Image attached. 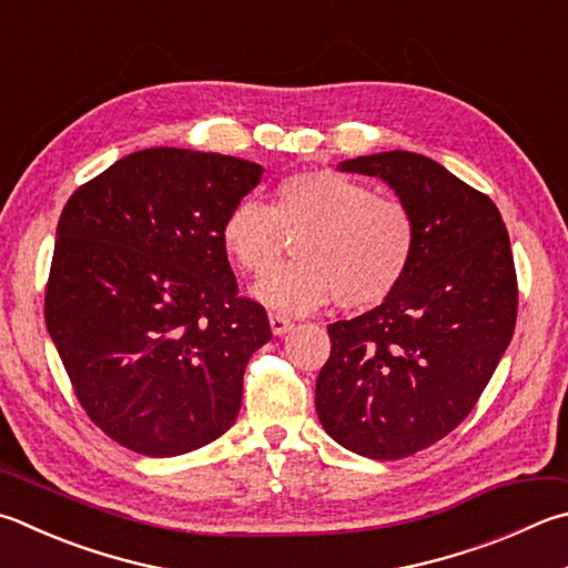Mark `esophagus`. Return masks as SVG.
I'll list each match as a JSON object with an SVG mask.
<instances>
[{"label":"esophagus","mask_w":568,"mask_h":568,"mask_svg":"<svg viewBox=\"0 0 568 568\" xmlns=\"http://www.w3.org/2000/svg\"><path fill=\"white\" fill-rule=\"evenodd\" d=\"M291 327H293V320H291V317H285V315H281V313H271V329H273V335H285Z\"/></svg>","instance_id":"esophagus-1"}]
</instances>
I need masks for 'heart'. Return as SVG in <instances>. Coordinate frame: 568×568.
I'll return each instance as SVG.
<instances>
[{"mask_svg":"<svg viewBox=\"0 0 568 568\" xmlns=\"http://www.w3.org/2000/svg\"><path fill=\"white\" fill-rule=\"evenodd\" d=\"M285 235L297 261L275 267L253 295L283 313H311L335 297L347 311L379 305L397 291L415 255V221L397 199L333 169L277 181L273 205L243 199L225 213L221 245L245 275L275 263Z\"/></svg>","mask_w":568,"mask_h":568,"instance_id":"heart-1","label":"heart"}]
</instances>
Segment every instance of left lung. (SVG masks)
Here are the masks:
<instances>
[{
  "label": "left lung",
  "mask_w": 568,
  "mask_h": 568,
  "mask_svg": "<svg viewBox=\"0 0 568 568\" xmlns=\"http://www.w3.org/2000/svg\"><path fill=\"white\" fill-rule=\"evenodd\" d=\"M383 179L415 221V255L383 305L327 325L320 425L369 459H402L447 437L477 405L517 325V271L501 213L412 151L337 166Z\"/></svg>",
  "instance_id": "1"
}]
</instances>
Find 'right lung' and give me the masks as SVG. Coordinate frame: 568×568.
Wrapping results in <instances>:
<instances>
[{
  "mask_svg": "<svg viewBox=\"0 0 568 568\" xmlns=\"http://www.w3.org/2000/svg\"><path fill=\"white\" fill-rule=\"evenodd\" d=\"M253 161L143 149L79 185L57 225L47 329L77 399L121 447L176 457L239 417L265 307L239 295L221 223Z\"/></svg>",
  "mask_w": 568,
  "mask_h": 568,
  "instance_id": "right-lung-1",
  "label": "right lung"
}]
</instances>
